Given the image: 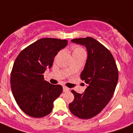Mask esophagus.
Segmentation results:
<instances>
[{
    "mask_svg": "<svg viewBox=\"0 0 133 133\" xmlns=\"http://www.w3.org/2000/svg\"><path fill=\"white\" fill-rule=\"evenodd\" d=\"M63 92H68V91H70V88H68L65 87V86H63Z\"/></svg>",
    "mask_w": 133,
    "mask_h": 133,
    "instance_id": "obj_1",
    "label": "esophagus"
}]
</instances>
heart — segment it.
Returning a JSON list of instances; mask_svg holds the SVG:
<instances>
[{
  "mask_svg": "<svg viewBox=\"0 0 133 133\" xmlns=\"http://www.w3.org/2000/svg\"><path fill=\"white\" fill-rule=\"evenodd\" d=\"M72 51H73V55H78V54H85L84 49L82 47H79L78 45H74L72 47Z\"/></svg>",
  "mask_w": 133,
  "mask_h": 133,
  "instance_id": "heart-1",
  "label": "heart"
}]
</instances>
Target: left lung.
Listing matches in <instances>:
<instances>
[{"instance_id":"1","label":"left lung","mask_w":133,"mask_h":133,"mask_svg":"<svg viewBox=\"0 0 133 133\" xmlns=\"http://www.w3.org/2000/svg\"><path fill=\"white\" fill-rule=\"evenodd\" d=\"M71 41L87 49L88 58L80 78L88 86L82 94L71 90L74 100L69 104V109L76 116L88 119L99 114L112 98L118 71L111 53L94 38H78Z\"/></svg>"}]
</instances>
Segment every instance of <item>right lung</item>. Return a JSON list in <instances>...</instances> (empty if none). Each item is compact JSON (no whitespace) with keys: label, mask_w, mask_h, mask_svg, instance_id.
<instances>
[{"label":"right lung","mask_w":133,"mask_h":133,"mask_svg":"<svg viewBox=\"0 0 133 133\" xmlns=\"http://www.w3.org/2000/svg\"><path fill=\"white\" fill-rule=\"evenodd\" d=\"M67 45V40L43 38L26 47L16 58L11 75V90L18 106L29 116L49 115L54 102L62 94V86L44 80L43 74Z\"/></svg>","instance_id":"right-lung-1"}]
</instances>
